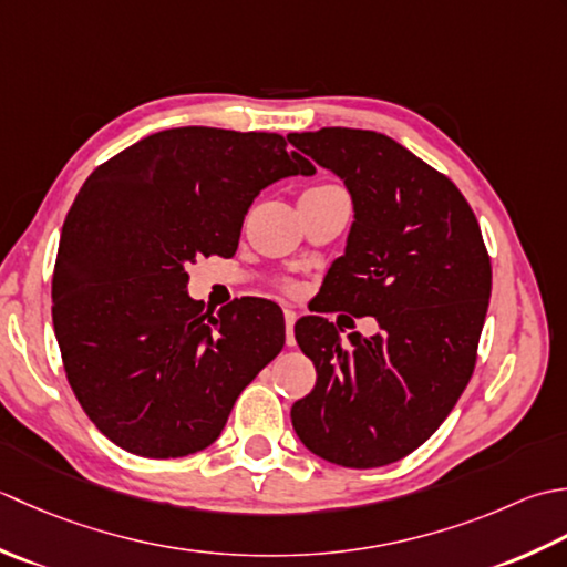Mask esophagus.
Segmentation results:
<instances>
[{
  "label": "esophagus",
  "mask_w": 567,
  "mask_h": 567,
  "mask_svg": "<svg viewBox=\"0 0 567 567\" xmlns=\"http://www.w3.org/2000/svg\"><path fill=\"white\" fill-rule=\"evenodd\" d=\"M284 318H286V344H288V348H293V344H296V338H293V326H296V320H298L296 310L286 308V310H284Z\"/></svg>",
  "instance_id": "34e87169"
}]
</instances>
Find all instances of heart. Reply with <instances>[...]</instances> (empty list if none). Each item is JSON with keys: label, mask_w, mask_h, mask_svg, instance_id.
<instances>
[{"label": "heart", "mask_w": 567, "mask_h": 567, "mask_svg": "<svg viewBox=\"0 0 567 567\" xmlns=\"http://www.w3.org/2000/svg\"><path fill=\"white\" fill-rule=\"evenodd\" d=\"M318 188H340V186H318ZM318 188H310V190H318ZM279 288L286 296H296L300 291V284L291 281V279H284V281H279Z\"/></svg>", "instance_id": "heart-1"}]
</instances>
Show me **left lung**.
Instances as JSON below:
<instances>
[{
  "instance_id": "1",
  "label": "left lung",
  "mask_w": 567,
  "mask_h": 567,
  "mask_svg": "<svg viewBox=\"0 0 567 567\" xmlns=\"http://www.w3.org/2000/svg\"><path fill=\"white\" fill-rule=\"evenodd\" d=\"M288 142L338 173L354 203L348 249L322 284V313L374 316L381 328L344 344L326 318L296 322L318 381L293 403V429L334 465H391L429 441L475 372L489 251L455 183L394 138L334 126Z\"/></svg>"
}]
</instances>
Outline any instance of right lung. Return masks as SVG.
Listing matches in <instances>:
<instances>
[{
  "label": "right lung",
  "instance_id": "right-lung-1",
  "mask_svg": "<svg viewBox=\"0 0 567 567\" xmlns=\"http://www.w3.org/2000/svg\"><path fill=\"white\" fill-rule=\"evenodd\" d=\"M313 171L281 134L210 126L144 136L92 171L58 245L53 330L68 384L114 445L171 460L217 441L286 326L264 298L205 313L186 267L235 257L259 190Z\"/></svg>",
  "mask_w": 567,
  "mask_h": 567
}]
</instances>
